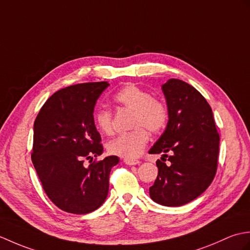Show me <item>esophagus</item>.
Returning <instances> with one entry per match:
<instances>
[{"mask_svg":"<svg viewBox=\"0 0 250 250\" xmlns=\"http://www.w3.org/2000/svg\"><path fill=\"white\" fill-rule=\"evenodd\" d=\"M124 163L128 166H135V165L140 164L139 160H135V159H124Z\"/></svg>","mask_w":250,"mask_h":250,"instance_id":"1","label":"esophagus"}]
</instances>
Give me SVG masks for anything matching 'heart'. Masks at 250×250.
I'll list each match as a JSON object with an SVG mask.
<instances>
[{
    "instance_id": "obj_1",
    "label": "heart",
    "mask_w": 250,
    "mask_h": 250,
    "mask_svg": "<svg viewBox=\"0 0 250 250\" xmlns=\"http://www.w3.org/2000/svg\"><path fill=\"white\" fill-rule=\"evenodd\" d=\"M114 99L122 107L134 112L131 126L134 130L121 135L110 141L108 152L125 159H134L140 156L148 141V132L162 131L167 125L169 112L166 104L159 98L136 84H128L116 92ZM95 123L104 135L113 134V119L111 111L102 108L95 113Z\"/></svg>"
}]
</instances>
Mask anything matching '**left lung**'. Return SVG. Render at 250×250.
<instances>
[{
	"instance_id": "left-lung-1",
	"label": "left lung",
	"mask_w": 250,
	"mask_h": 250,
	"mask_svg": "<svg viewBox=\"0 0 250 250\" xmlns=\"http://www.w3.org/2000/svg\"><path fill=\"white\" fill-rule=\"evenodd\" d=\"M167 99V128L149 154L171 152L167 166L157 160V179L149 196L166 207H181L195 200L207 189L217 171L219 134L212 108L201 93L180 79L163 85Z\"/></svg>"
}]
</instances>
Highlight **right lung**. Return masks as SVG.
<instances>
[{
    "instance_id": "add662e5",
    "label": "right lung",
    "mask_w": 250,
    "mask_h": 250,
    "mask_svg": "<svg viewBox=\"0 0 250 250\" xmlns=\"http://www.w3.org/2000/svg\"><path fill=\"white\" fill-rule=\"evenodd\" d=\"M107 81L70 85L43 104L34 122L32 162L43 190L59 208L87 214L104 202L118 156L93 160L104 151L94 107ZM90 160L85 167L83 162Z\"/></svg>"
}]
</instances>
